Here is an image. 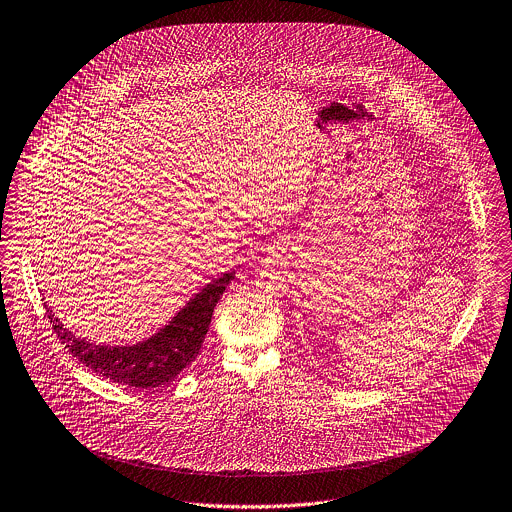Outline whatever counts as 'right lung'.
I'll return each mask as SVG.
<instances>
[{"instance_id": "1", "label": "right lung", "mask_w": 512, "mask_h": 512, "mask_svg": "<svg viewBox=\"0 0 512 512\" xmlns=\"http://www.w3.org/2000/svg\"><path fill=\"white\" fill-rule=\"evenodd\" d=\"M233 279L235 271H227L213 279L156 334L128 346L87 342L65 328L53 310L47 308V316L65 348L89 370L126 388L150 390L172 382L196 360L204 344L213 308Z\"/></svg>"}]
</instances>
